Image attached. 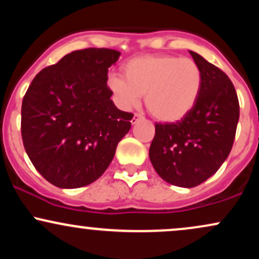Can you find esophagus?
I'll return each instance as SVG.
<instances>
[{"mask_svg": "<svg viewBox=\"0 0 259 259\" xmlns=\"http://www.w3.org/2000/svg\"><path fill=\"white\" fill-rule=\"evenodd\" d=\"M141 118H142V115H141V114H139V113H135V114H134V118H133L132 123H133V124H135L136 121H138L139 119H141Z\"/></svg>", "mask_w": 259, "mask_h": 259, "instance_id": "esophagus-1", "label": "esophagus"}]
</instances>
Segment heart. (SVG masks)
Wrapping results in <instances>:
<instances>
[{"mask_svg":"<svg viewBox=\"0 0 259 259\" xmlns=\"http://www.w3.org/2000/svg\"><path fill=\"white\" fill-rule=\"evenodd\" d=\"M124 76L109 75V90L123 109L139 106L141 96L156 119L174 123L194 109L203 86L202 70L194 59L173 55H146L127 61Z\"/></svg>","mask_w":259,"mask_h":259,"instance_id":"heart-1","label":"heart"}]
</instances>
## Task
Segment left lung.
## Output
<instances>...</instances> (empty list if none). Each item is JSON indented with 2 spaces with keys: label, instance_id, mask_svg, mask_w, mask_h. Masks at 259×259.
Instances as JSON below:
<instances>
[{
  "label": "left lung",
  "instance_id": "8db88e82",
  "mask_svg": "<svg viewBox=\"0 0 259 259\" xmlns=\"http://www.w3.org/2000/svg\"><path fill=\"white\" fill-rule=\"evenodd\" d=\"M200 65L203 86L197 103L177 123H156L150 146L153 168L167 183L195 187L221 168L233 147L240 106L228 75L190 51Z\"/></svg>",
  "mask_w": 259,
  "mask_h": 259
}]
</instances>
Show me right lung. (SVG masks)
I'll use <instances>...</instances> for the list:
<instances>
[{"mask_svg":"<svg viewBox=\"0 0 259 259\" xmlns=\"http://www.w3.org/2000/svg\"><path fill=\"white\" fill-rule=\"evenodd\" d=\"M119 56L109 49L73 51L44 68L25 92L23 145L52 185L76 189L99 179L130 130L134 114L114 106L107 86Z\"/></svg>","mask_w":259,"mask_h":259,"instance_id":"1","label":"right lung"}]
</instances>
